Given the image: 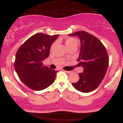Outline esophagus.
<instances>
[{"label":"esophagus","instance_id":"34e87169","mask_svg":"<svg viewBox=\"0 0 123 123\" xmlns=\"http://www.w3.org/2000/svg\"><path fill=\"white\" fill-rule=\"evenodd\" d=\"M65 72L66 73H68V74H69V73H71V71H66V70H64Z\"/></svg>","mask_w":123,"mask_h":123}]
</instances>
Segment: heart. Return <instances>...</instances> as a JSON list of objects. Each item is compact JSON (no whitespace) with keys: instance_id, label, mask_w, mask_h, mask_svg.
<instances>
[{"instance_id":"b5f03b06","label":"heart","mask_w":123,"mask_h":123,"mask_svg":"<svg viewBox=\"0 0 123 123\" xmlns=\"http://www.w3.org/2000/svg\"><path fill=\"white\" fill-rule=\"evenodd\" d=\"M65 45L66 47L68 49H69L70 48L72 47H76L78 45V40L77 39H76V38L74 37H68L65 39ZM56 42H54L52 44L51 47V49H53V48L54 47V46H55Z\"/></svg>"}]
</instances>
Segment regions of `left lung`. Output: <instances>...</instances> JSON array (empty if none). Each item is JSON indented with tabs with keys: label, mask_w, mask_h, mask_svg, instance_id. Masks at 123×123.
<instances>
[{
	"label": "left lung",
	"mask_w": 123,
	"mask_h": 123,
	"mask_svg": "<svg viewBox=\"0 0 123 123\" xmlns=\"http://www.w3.org/2000/svg\"><path fill=\"white\" fill-rule=\"evenodd\" d=\"M69 36L79 37L81 48L77 61L78 65L84 68L83 73H79V81L72 86L80 92H91L99 86L106 73L109 65L106 49L98 38L86 31H77Z\"/></svg>",
	"instance_id": "obj_1"
}]
</instances>
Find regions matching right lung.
<instances>
[{
    "instance_id": "right-lung-1",
    "label": "right lung",
    "mask_w": 123,
    "mask_h": 123,
    "mask_svg": "<svg viewBox=\"0 0 123 123\" xmlns=\"http://www.w3.org/2000/svg\"><path fill=\"white\" fill-rule=\"evenodd\" d=\"M58 36L37 33L25 41L17 51L15 71L19 79L32 90H44L55 80L57 70L51 69L42 62L49 57L51 46Z\"/></svg>"
}]
</instances>
